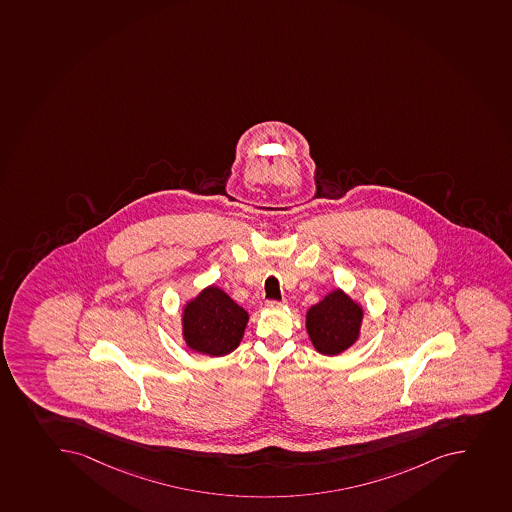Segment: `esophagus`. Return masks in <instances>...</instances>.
I'll return each instance as SVG.
<instances>
[{
    "label": "esophagus",
    "instance_id": "1",
    "mask_svg": "<svg viewBox=\"0 0 512 512\" xmlns=\"http://www.w3.org/2000/svg\"><path fill=\"white\" fill-rule=\"evenodd\" d=\"M286 301H268V304L266 306L269 307V309H279V307L286 306Z\"/></svg>",
    "mask_w": 512,
    "mask_h": 512
}]
</instances>
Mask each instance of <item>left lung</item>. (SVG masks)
Masks as SVG:
<instances>
[{
    "label": "left lung",
    "instance_id": "8db88e82",
    "mask_svg": "<svg viewBox=\"0 0 512 512\" xmlns=\"http://www.w3.org/2000/svg\"><path fill=\"white\" fill-rule=\"evenodd\" d=\"M362 319V306L342 289H335L307 311V334L319 354L332 357L359 340Z\"/></svg>",
    "mask_w": 512,
    "mask_h": 512
}]
</instances>
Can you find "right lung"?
Here are the masks:
<instances>
[{
    "mask_svg": "<svg viewBox=\"0 0 512 512\" xmlns=\"http://www.w3.org/2000/svg\"><path fill=\"white\" fill-rule=\"evenodd\" d=\"M248 319V312L223 289L208 286L185 304L183 339L193 352L223 357L238 347Z\"/></svg>",
    "mask_w": 512,
    "mask_h": 512,
    "instance_id": "obj_1",
    "label": "right lung"
}]
</instances>
